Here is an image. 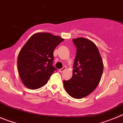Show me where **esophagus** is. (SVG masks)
Masks as SVG:
<instances>
[{"instance_id": "obj_1", "label": "esophagus", "mask_w": 123, "mask_h": 123, "mask_svg": "<svg viewBox=\"0 0 123 123\" xmlns=\"http://www.w3.org/2000/svg\"><path fill=\"white\" fill-rule=\"evenodd\" d=\"M66 67H63L62 68H61V69H59V72L62 73V72H63L64 70H66Z\"/></svg>"}]
</instances>
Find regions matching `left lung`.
<instances>
[{
    "mask_svg": "<svg viewBox=\"0 0 123 123\" xmlns=\"http://www.w3.org/2000/svg\"><path fill=\"white\" fill-rule=\"evenodd\" d=\"M77 54L73 66V75L69 80H64L66 92L75 99L90 94L97 88L104 69L99 49L92 42L85 38L73 39Z\"/></svg>",
    "mask_w": 123,
    "mask_h": 123,
    "instance_id": "8db88e82",
    "label": "left lung"
}]
</instances>
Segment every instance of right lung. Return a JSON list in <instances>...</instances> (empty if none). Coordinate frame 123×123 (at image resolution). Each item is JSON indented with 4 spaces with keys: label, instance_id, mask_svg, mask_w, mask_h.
I'll list each match as a JSON object with an SVG mask.
<instances>
[{
    "label": "right lung",
    "instance_id": "add662e5",
    "mask_svg": "<svg viewBox=\"0 0 123 123\" xmlns=\"http://www.w3.org/2000/svg\"><path fill=\"white\" fill-rule=\"evenodd\" d=\"M64 40L49 33H37L27 40L18 56V70L23 84L31 89L42 87L56 68L53 52Z\"/></svg>",
    "mask_w": 123,
    "mask_h": 123
}]
</instances>
